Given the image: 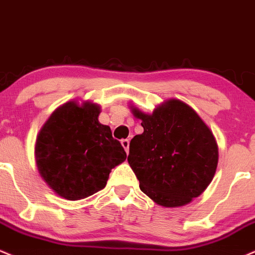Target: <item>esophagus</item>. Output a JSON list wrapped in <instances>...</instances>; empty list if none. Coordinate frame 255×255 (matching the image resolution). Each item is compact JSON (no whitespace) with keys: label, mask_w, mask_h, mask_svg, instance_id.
I'll return each instance as SVG.
<instances>
[{"label":"esophagus","mask_w":255,"mask_h":255,"mask_svg":"<svg viewBox=\"0 0 255 255\" xmlns=\"http://www.w3.org/2000/svg\"><path fill=\"white\" fill-rule=\"evenodd\" d=\"M122 145L123 148L125 149V151H127V154L128 152V145H130V142H128V139H122Z\"/></svg>","instance_id":"34e87169"}]
</instances>
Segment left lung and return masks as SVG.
Wrapping results in <instances>:
<instances>
[{
	"instance_id": "1",
	"label": "left lung",
	"mask_w": 255,
	"mask_h": 255,
	"mask_svg": "<svg viewBox=\"0 0 255 255\" xmlns=\"http://www.w3.org/2000/svg\"><path fill=\"white\" fill-rule=\"evenodd\" d=\"M132 111L144 128L131 139L128 157L140 191L166 208L188 204L216 172L218 149L210 128L188 105L175 99L152 115Z\"/></svg>"
}]
</instances>
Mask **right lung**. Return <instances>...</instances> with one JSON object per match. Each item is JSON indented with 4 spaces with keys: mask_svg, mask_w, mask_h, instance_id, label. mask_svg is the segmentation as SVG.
I'll return each mask as SVG.
<instances>
[{
    "mask_svg": "<svg viewBox=\"0 0 255 255\" xmlns=\"http://www.w3.org/2000/svg\"><path fill=\"white\" fill-rule=\"evenodd\" d=\"M98 105L69 101L45 123L35 143L38 170L58 196L79 200L106 186L111 169L127 160L121 142L98 121Z\"/></svg>",
    "mask_w": 255,
    "mask_h": 255,
    "instance_id": "add662e5",
    "label": "right lung"
}]
</instances>
